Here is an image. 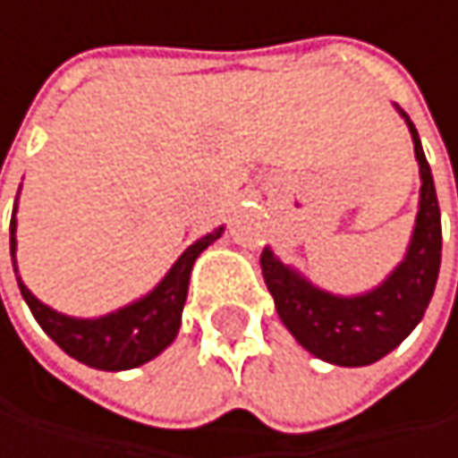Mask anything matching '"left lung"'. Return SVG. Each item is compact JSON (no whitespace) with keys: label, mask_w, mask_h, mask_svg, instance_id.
Returning a JSON list of instances; mask_svg holds the SVG:
<instances>
[{"label":"left lung","mask_w":458,"mask_h":458,"mask_svg":"<svg viewBox=\"0 0 458 458\" xmlns=\"http://www.w3.org/2000/svg\"><path fill=\"white\" fill-rule=\"evenodd\" d=\"M394 109L408 124L421 181L419 210L403 261L370 291L342 296L315 285L296 267L283 264L272 248L261 253L264 283L283 326L310 354L342 368L370 365L400 346L421 323L440 272L443 234L432 170L411 116L397 104Z\"/></svg>","instance_id":"left-lung-1"}]
</instances>
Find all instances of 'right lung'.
Returning a JSON list of instances; mask_svg holds the SVG:
<instances>
[{
    "instance_id": "obj_1",
    "label": "right lung",
    "mask_w": 458,
    "mask_h": 458,
    "mask_svg": "<svg viewBox=\"0 0 458 458\" xmlns=\"http://www.w3.org/2000/svg\"><path fill=\"white\" fill-rule=\"evenodd\" d=\"M15 213H18V197H15V208H13V218H10V256H13V269H15V280H18L23 301L29 304V310L37 318V323L42 326V331L69 357H74L90 368H98V370L138 368V365L154 360L157 354H162L170 344L175 342L178 328H181V312H183L186 293H189L191 267L199 259V253L224 234V226H218L210 234L194 240L175 259V264L167 269V275L140 299L119 307L114 312H106L101 318H72V315H64V312L42 304L21 280L18 261H15V250H18Z\"/></svg>"
}]
</instances>
